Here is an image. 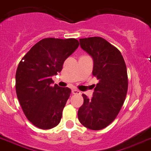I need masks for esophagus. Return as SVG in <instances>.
<instances>
[{"mask_svg": "<svg viewBox=\"0 0 151 151\" xmlns=\"http://www.w3.org/2000/svg\"><path fill=\"white\" fill-rule=\"evenodd\" d=\"M72 93H73V95H80L81 91H78V90H77V89H73V91H72Z\"/></svg>", "mask_w": 151, "mask_h": 151, "instance_id": "1", "label": "esophagus"}]
</instances>
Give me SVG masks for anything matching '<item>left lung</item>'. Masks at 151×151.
Instances as JSON below:
<instances>
[{
	"instance_id": "left-lung-1",
	"label": "left lung",
	"mask_w": 151,
	"mask_h": 151,
	"mask_svg": "<svg viewBox=\"0 0 151 151\" xmlns=\"http://www.w3.org/2000/svg\"><path fill=\"white\" fill-rule=\"evenodd\" d=\"M79 42L93 58L92 74L99 82L91 99L82 95L78 118L83 126L98 131L113 122L123 106L128 88L127 67L121 52L102 37L79 39Z\"/></svg>"
}]
</instances>
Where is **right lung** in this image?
Returning <instances> with one entry per match:
<instances>
[{
    "mask_svg": "<svg viewBox=\"0 0 151 151\" xmlns=\"http://www.w3.org/2000/svg\"><path fill=\"white\" fill-rule=\"evenodd\" d=\"M78 45L74 38H44L19 63L15 84L17 96L27 118L40 129H51L61 121L71 89L56 84L52 86V76L61 72L65 60Z\"/></svg>",
    "mask_w": 151,
    "mask_h": 151,
    "instance_id": "1",
    "label": "right lung"
}]
</instances>
